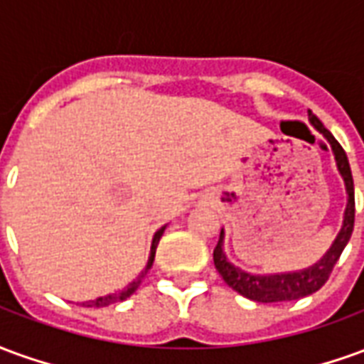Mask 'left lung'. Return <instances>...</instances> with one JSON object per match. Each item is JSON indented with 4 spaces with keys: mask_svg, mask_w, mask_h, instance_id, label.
<instances>
[{
    "mask_svg": "<svg viewBox=\"0 0 364 364\" xmlns=\"http://www.w3.org/2000/svg\"><path fill=\"white\" fill-rule=\"evenodd\" d=\"M308 119L314 124V128L323 134V138L328 140L331 146V151L336 156V164L339 173L345 181V191H347V208H345L343 226L337 234L336 242L331 244L328 253L321 257L316 265L296 273H277V274H252L245 273L236 265H232L224 250H222V242H224V230L220 232V240L214 247V265L218 269V273L222 274L224 282L232 287V289L240 292L242 296L255 300V302H289V300H298L304 298L308 294H312L316 290H320L326 281L329 279V274L336 267L339 255L345 250V245L349 242V237L353 234V224H355V187H353V175L351 167H349V159L347 154L341 148V144L337 142L333 134L329 132L328 128L323 127L320 119L308 112Z\"/></svg>",
    "mask_w": 364,
    "mask_h": 364,
    "instance_id": "obj_1",
    "label": "left lung"
}]
</instances>
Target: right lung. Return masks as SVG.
Wrapping results in <instances>:
<instances>
[{"label":"right lung","mask_w":364,"mask_h":364,"mask_svg":"<svg viewBox=\"0 0 364 364\" xmlns=\"http://www.w3.org/2000/svg\"><path fill=\"white\" fill-rule=\"evenodd\" d=\"M164 230H166V226H164V228H159L158 232H156L154 240H151V250H150V259H148V265H146V269H144L142 273L138 274V279H136V281L130 282L127 289L120 290V292L107 294V296H99L95 298V300H90V302H83V306H95V308H101V306H109V304H114V302H120V300H127L130 294H134L136 289L140 287V282H142V279L146 277V273H148V269H150L151 263H154V257H156V247H158L159 237H161V234H164Z\"/></svg>","instance_id":"right-lung-1"}]
</instances>
